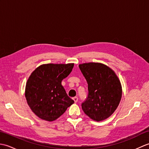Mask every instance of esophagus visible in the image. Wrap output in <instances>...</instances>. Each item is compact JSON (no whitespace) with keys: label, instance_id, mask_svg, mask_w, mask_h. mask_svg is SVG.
I'll return each mask as SVG.
<instances>
[{"label":"esophagus","instance_id":"esophagus-1","mask_svg":"<svg viewBox=\"0 0 149 149\" xmlns=\"http://www.w3.org/2000/svg\"><path fill=\"white\" fill-rule=\"evenodd\" d=\"M73 100H74V102L76 103L77 101H78V98H77V97H73Z\"/></svg>","mask_w":149,"mask_h":149}]
</instances>
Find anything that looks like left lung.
<instances>
[{
    "instance_id": "obj_1",
    "label": "left lung",
    "mask_w": 149,
    "mask_h": 149,
    "mask_svg": "<svg viewBox=\"0 0 149 149\" xmlns=\"http://www.w3.org/2000/svg\"><path fill=\"white\" fill-rule=\"evenodd\" d=\"M88 83V96L82 104L86 115L95 121L108 118L118 107L122 95L121 83L115 72L100 63L79 65Z\"/></svg>"
}]
</instances>
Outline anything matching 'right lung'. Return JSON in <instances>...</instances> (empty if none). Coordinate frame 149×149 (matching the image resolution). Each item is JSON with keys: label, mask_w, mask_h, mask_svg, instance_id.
Masks as SVG:
<instances>
[{"label": "right lung", "mask_w": 149, "mask_h": 149, "mask_svg": "<svg viewBox=\"0 0 149 149\" xmlns=\"http://www.w3.org/2000/svg\"><path fill=\"white\" fill-rule=\"evenodd\" d=\"M74 65L43 64L31 73L26 83L25 96L31 109L40 118L54 121L74 103L61 85Z\"/></svg>", "instance_id": "add662e5"}]
</instances>
